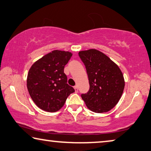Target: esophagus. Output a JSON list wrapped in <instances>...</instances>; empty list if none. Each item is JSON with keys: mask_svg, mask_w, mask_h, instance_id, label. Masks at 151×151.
<instances>
[{"mask_svg": "<svg viewBox=\"0 0 151 151\" xmlns=\"http://www.w3.org/2000/svg\"><path fill=\"white\" fill-rule=\"evenodd\" d=\"M74 89H75L76 93H77V92H78V87L76 85V86L74 87Z\"/></svg>", "mask_w": 151, "mask_h": 151, "instance_id": "obj_1", "label": "esophagus"}]
</instances>
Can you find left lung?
Segmentation results:
<instances>
[{
	"instance_id": "left-lung-1",
	"label": "left lung",
	"mask_w": 151,
	"mask_h": 151,
	"mask_svg": "<svg viewBox=\"0 0 151 151\" xmlns=\"http://www.w3.org/2000/svg\"><path fill=\"white\" fill-rule=\"evenodd\" d=\"M88 75L89 90L81 94L87 108L97 113L111 111L122 96L125 87L119 66L101 51L94 49L78 52Z\"/></svg>"
}]
</instances>
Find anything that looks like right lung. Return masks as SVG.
Returning a JSON list of instances; mask_svg holds the SVG:
<instances>
[{
	"instance_id": "right-lung-1",
	"label": "right lung",
	"mask_w": 151,
	"mask_h": 151,
	"mask_svg": "<svg viewBox=\"0 0 151 151\" xmlns=\"http://www.w3.org/2000/svg\"><path fill=\"white\" fill-rule=\"evenodd\" d=\"M72 55L69 51L54 50L35 62L29 70L27 88L40 109L50 112L59 111L70 94L75 92L64 73Z\"/></svg>"
}]
</instances>
